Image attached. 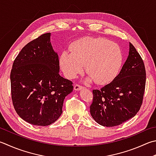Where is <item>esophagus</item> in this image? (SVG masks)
I'll return each instance as SVG.
<instances>
[{
  "label": "esophagus",
  "instance_id": "34e87169",
  "mask_svg": "<svg viewBox=\"0 0 156 156\" xmlns=\"http://www.w3.org/2000/svg\"><path fill=\"white\" fill-rule=\"evenodd\" d=\"M84 87L83 86H80V85L79 84H75L74 86V90L75 91H79V90H83Z\"/></svg>",
  "mask_w": 156,
  "mask_h": 156
}]
</instances>
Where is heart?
Returning a JSON list of instances; mask_svg holds the SVG:
<instances>
[{
	"mask_svg": "<svg viewBox=\"0 0 156 156\" xmlns=\"http://www.w3.org/2000/svg\"><path fill=\"white\" fill-rule=\"evenodd\" d=\"M122 53L115 43L102 38L86 37L71 45V53L64 51L60 57L61 69L69 79L75 78L84 70L88 81L104 85L113 81L121 68Z\"/></svg>",
	"mask_w": 156,
	"mask_h": 156,
	"instance_id": "obj_1",
	"label": "heart"
}]
</instances>
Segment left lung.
Instances as JSON below:
<instances>
[{
  "label": "left lung",
  "instance_id": "8db88e82",
  "mask_svg": "<svg viewBox=\"0 0 156 156\" xmlns=\"http://www.w3.org/2000/svg\"><path fill=\"white\" fill-rule=\"evenodd\" d=\"M119 75L101 90H94L90 113L100 125L119 126L135 116L142 105L146 73L144 62L133 44Z\"/></svg>",
  "mask_w": 156,
  "mask_h": 156
}]
</instances>
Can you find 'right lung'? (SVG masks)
I'll return each mask as SVG.
<instances>
[{
  "label": "right lung",
  "instance_id": "right-lung-1",
  "mask_svg": "<svg viewBox=\"0 0 156 156\" xmlns=\"http://www.w3.org/2000/svg\"><path fill=\"white\" fill-rule=\"evenodd\" d=\"M51 33L26 45L11 71V98L18 115L29 124L48 126L62 113L65 97L73 92L72 81L59 75L58 55L52 48Z\"/></svg>",
  "mask_w": 156,
  "mask_h": 156
}]
</instances>
